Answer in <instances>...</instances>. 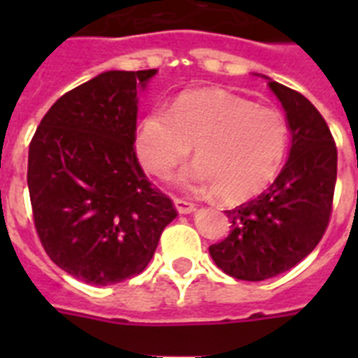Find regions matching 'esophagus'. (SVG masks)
<instances>
[{
  "mask_svg": "<svg viewBox=\"0 0 358 358\" xmlns=\"http://www.w3.org/2000/svg\"><path fill=\"white\" fill-rule=\"evenodd\" d=\"M174 208L178 213H191L195 212V204L185 199H174Z\"/></svg>",
  "mask_w": 358,
  "mask_h": 358,
  "instance_id": "34e87169",
  "label": "esophagus"
}]
</instances>
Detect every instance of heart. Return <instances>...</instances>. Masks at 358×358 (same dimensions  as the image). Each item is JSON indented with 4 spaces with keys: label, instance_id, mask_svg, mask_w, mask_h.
I'll return each mask as SVG.
<instances>
[{
    "label": "heart",
    "instance_id": "obj_1",
    "mask_svg": "<svg viewBox=\"0 0 358 358\" xmlns=\"http://www.w3.org/2000/svg\"><path fill=\"white\" fill-rule=\"evenodd\" d=\"M288 135L280 109L208 89L180 94L171 113L148 111L137 124L135 152L148 173L167 178L195 146L199 162L178 174L180 184L215 187L219 199L239 202L277 178Z\"/></svg>",
    "mask_w": 358,
    "mask_h": 358
}]
</instances>
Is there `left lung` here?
<instances>
[{"label":"left lung","mask_w":358,"mask_h":358,"mask_svg":"<svg viewBox=\"0 0 358 358\" xmlns=\"http://www.w3.org/2000/svg\"><path fill=\"white\" fill-rule=\"evenodd\" d=\"M267 80L288 120V162L269 189L227 210L230 234L210 256L230 277L266 280L297 266L327 230L336 184V146L327 122L301 92Z\"/></svg>","instance_id":"1"}]
</instances>
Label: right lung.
<instances>
[{
    "instance_id": "add662e5",
    "label": "right lung",
    "mask_w": 358,
    "mask_h": 358,
    "mask_svg": "<svg viewBox=\"0 0 358 358\" xmlns=\"http://www.w3.org/2000/svg\"><path fill=\"white\" fill-rule=\"evenodd\" d=\"M156 74H98L53 103L29 145L27 185L42 247L87 284L139 275L176 217L134 148L137 96Z\"/></svg>"
}]
</instances>
